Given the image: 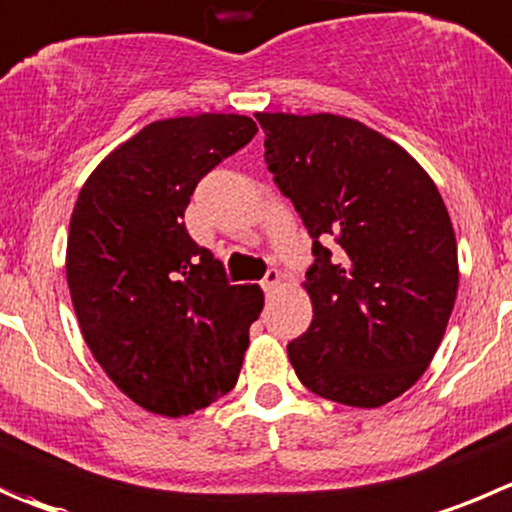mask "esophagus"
<instances>
[{
  "mask_svg": "<svg viewBox=\"0 0 512 512\" xmlns=\"http://www.w3.org/2000/svg\"><path fill=\"white\" fill-rule=\"evenodd\" d=\"M261 286H264L266 294H274V291L281 286V271L279 269H269V271H266V276H264V281H261Z\"/></svg>",
  "mask_w": 512,
  "mask_h": 512,
  "instance_id": "obj_1",
  "label": "esophagus"
}]
</instances>
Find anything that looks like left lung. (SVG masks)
I'll list each match as a JSON object with an SVG mask.
<instances>
[{"mask_svg":"<svg viewBox=\"0 0 512 512\" xmlns=\"http://www.w3.org/2000/svg\"><path fill=\"white\" fill-rule=\"evenodd\" d=\"M256 120L269 170L314 238L301 284L314 319L286 347L291 367L339 405H387L430 367L455 306L460 269L445 201L402 145L359 120Z\"/></svg>","mask_w":512,"mask_h":512,"instance_id":"left-lung-1","label":"left lung"}]
</instances>
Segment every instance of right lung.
Instances as JSON below:
<instances>
[{"label": "right lung", "mask_w": 512, "mask_h": 512, "mask_svg": "<svg viewBox=\"0 0 512 512\" xmlns=\"http://www.w3.org/2000/svg\"><path fill=\"white\" fill-rule=\"evenodd\" d=\"M256 135L236 113L155 120L80 188L67 286L92 357L138 407L186 417L236 387L264 291L231 286L186 231L198 180Z\"/></svg>", "instance_id": "obj_1"}]
</instances>
